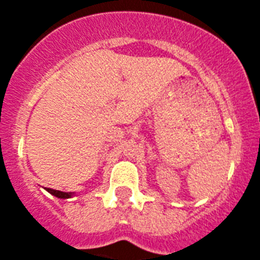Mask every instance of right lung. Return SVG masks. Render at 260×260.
Here are the masks:
<instances>
[{"label": "right lung", "instance_id": "1", "mask_svg": "<svg viewBox=\"0 0 260 260\" xmlns=\"http://www.w3.org/2000/svg\"><path fill=\"white\" fill-rule=\"evenodd\" d=\"M47 191L50 194H53L54 197H57V198L61 199H66V198H72V192H63V191H58V190H53V188H47Z\"/></svg>", "mask_w": 260, "mask_h": 260}]
</instances>
